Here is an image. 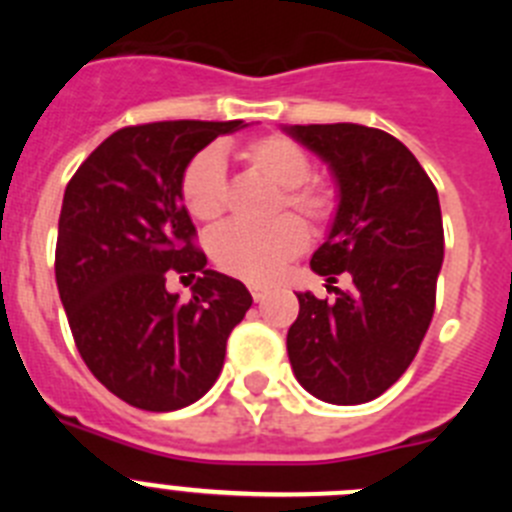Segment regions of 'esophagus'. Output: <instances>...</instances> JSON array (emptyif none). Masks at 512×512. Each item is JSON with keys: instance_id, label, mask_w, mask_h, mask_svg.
<instances>
[{"instance_id": "obj_1", "label": "esophagus", "mask_w": 512, "mask_h": 512, "mask_svg": "<svg viewBox=\"0 0 512 512\" xmlns=\"http://www.w3.org/2000/svg\"><path fill=\"white\" fill-rule=\"evenodd\" d=\"M251 295H253V300H256V302L266 300V297H269V287H261V284H251Z\"/></svg>"}]
</instances>
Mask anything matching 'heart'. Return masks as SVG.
Returning <instances> with one entry per match:
<instances>
[{
	"label": "heart",
	"mask_w": 512,
	"mask_h": 512,
	"mask_svg": "<svg viewBox=\"0 0 512 512\" xmlns=\"http://www.w3.org/2000/svg\"><path fill=\"white\" fill-rule=\"evenodd\" d=\"M233 156L251 174L274 184L277 197L271 212L292 210L310 225H325L338 210V194L325 179L310 174V153L282 133L248 138L233 148ZM179 194L189 215L200 223H215L228 207V176L223 158L202 151L184 166ZM307 233L292 215H279L266 225L233 223L217 230L210 241L215 264L246 282H269L289 259L305 248Z\"/></svg>",
	"instance_id": "obj_1"
}]
</instances>
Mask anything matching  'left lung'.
I'll use <instances>...</instances> for the list:
<instances>
[{
  "instance_id": "left-lung-1",
  "label": "left lung",
  "mask_w": 512,
  "mask_h": 512,
  "mask_svg": "<svg viewBox=\"0 0 512 512\" xmlns=\"http://www.w3.org/2000/svg\"><path fill=\"white\" fill-rule=\"evenodd\" d=\"M292 138L328 161L341 202L312 271L351 287L336 300L297 295L287 333L297 382L330 405H361L390 390L418 354L436 310L443 261L438 192L395 135L354 122L295 125Z\"/></svg>"
}]
</instances>
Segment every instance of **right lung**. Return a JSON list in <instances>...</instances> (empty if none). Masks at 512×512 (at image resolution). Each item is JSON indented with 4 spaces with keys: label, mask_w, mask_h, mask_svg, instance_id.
Masks as SVG:
<instances>
[{
    "label": "right lung",
    "mask_w": 512,
    "mask_h": 512,
    "mask_svg": "<svg viewBox=\"0 0 512 512\" xmlns=\"http://www.w3.org/2000/svg\"><path fill=\"white\" fill-rule=\"evenodd\" d=\"M241 125H130L99 143L66 184L58 295L89 372L133 408L169 413L200 400L253 302L243 282L207 269L179 194L194 153ZM184 273L198 274L187 303L165 292V282Z\"/></svg>",
    "instance_id": "obj_1"
}]
</instances>
